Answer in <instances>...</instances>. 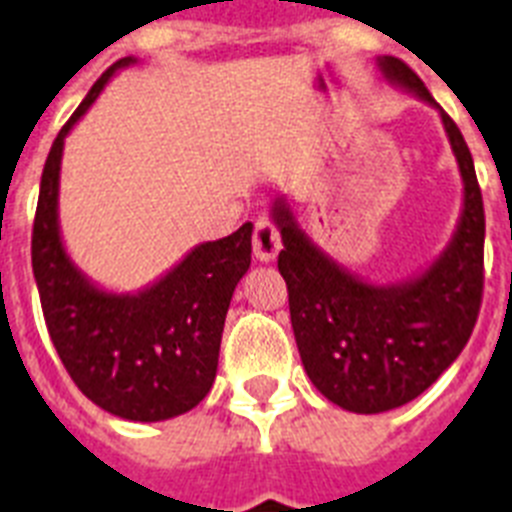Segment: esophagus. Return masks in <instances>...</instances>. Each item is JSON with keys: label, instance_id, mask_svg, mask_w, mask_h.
I'll return each mask as SVG.
<instances>
[{"label": "esophagus", "instance_id": "1", "mask_svg": "<svg viewBox=\"0 0 512 512\" xmlns=\"http://www.w3.org/2000/svg\"><path fill=\"white\" fill-rule=\"evenodd\" d=\"M280 253V232L275 230V224L269 222L267 216L256 219V230H253V256L264 264L277 259Z\"/></svg>", "mask_w": 512, "mask_h": 512}]
</instances>
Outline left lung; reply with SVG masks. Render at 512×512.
Wrapping results in <instances>:
<instances>
[{
    "label": "left lung",
    "mask_w": 512,
    "mask_h": 512,
    "mask_svg": "<svg viewBox=\"0 0 512 512\" xmlns=\"http://www.w3.org/2000/svg\"><path fill=\"white\" fill-rule=\"evenodd\" d=\"M378 71L439 110L455 153L463 208L444 251L407 280L370 282L301 230L285 195L272 203L282 237L277 267L306 375L325 399L357 415L396 410L433 386L465 349L484 290V203L463 134L410 65L380 55Z\"/></svg>",
    "instance_id": "1"
}]
</instances>
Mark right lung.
I'll return each mask as SVG.
<instances>
[{"mask_svg": "<svg viewBox=\"0 0 512 512\" xmlns=\"http://www.w3.org/2000/svg\"><path fill=\"white\" fill-rule=\"evenodd\" d=\"M137 57L113 63L52 142L42 171L31 264L49 338L81 394L132 423L190 412L211 391L224 320L237 282L251 267L253 224L208 240L158 280L118 293L79 269L60 232V163L65 137L108 81Z\"/></svg>", "mask_w": 512, "mask_h": 512, "instance_id": "right-lung-1", "label": "right lung"}]
</instances>
